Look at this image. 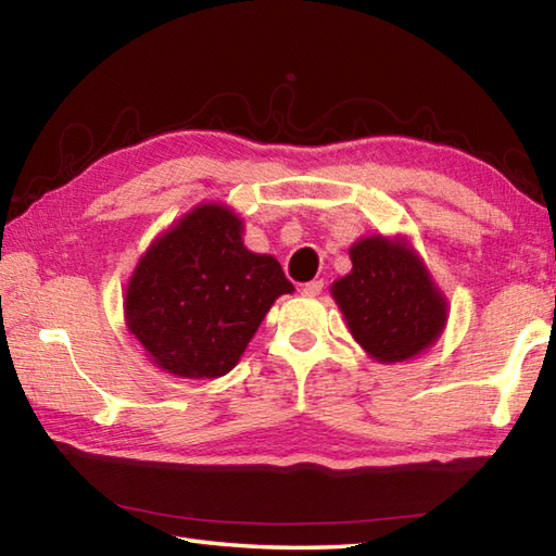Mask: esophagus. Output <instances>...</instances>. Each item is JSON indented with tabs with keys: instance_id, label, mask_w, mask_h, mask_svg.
<instances>
[{
	"instance_id": "obj_1",
	"label": "esophagus",
	"mask_w": 556,
	"mask_h": 556,
	"mask_svg": "<svg viewBox=\"0 0 556 556\" xmlns=\"http://www.w3.org/2000/svg\"><path fill=\"white\" fill-rule=\"evenodd\" d=\"M323 287H325V281H323V279L308 281V285H305V287L301 289V293H303V296H311V299H315V296H320V293H323Z\"/></svg>"
}]
</instances>
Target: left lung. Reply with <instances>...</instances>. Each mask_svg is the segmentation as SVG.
Listing matches in <instances>:
<instances>
[{
    "mask_svg": "<svg viewBox=\"0 0 556 556\" xmlns=\"http://www.w3.org/2000/svg\"><path fill=\"white\" fill-rule=\"evenodd\" d=\"M351 271L332 299L351 337L377 363H404L442 337L448 305L406 236L372 233L349 248Z\"/></svg>",
    "mask_w": 556,
    "mask_h": 556,
    "instance_id": "obj_1",
    "label": "left lung"
}]
</instances>
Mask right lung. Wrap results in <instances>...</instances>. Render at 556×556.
I'll return each mask as SVG.
<instances>
[{"label": "right lung", "instance_id": "add662e5", "mask_svg": "<svg viewBox=\"0 0 556 556\" xmlns=\"http://www.w3.org/2000/svg\"><path fill=\"white\" fill-rule=\"evenodd\" d=\"M291 291L277 257L243 245V219L231 207L200 203L140 255L124 320L157 368L215 380L233 370L271 303Z\"/></svg>", "mask_w": 556, "mask_h": 556}]
</instances>
